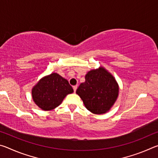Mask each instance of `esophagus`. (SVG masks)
<instances>
[{"instance_id":"esophagus-1","label":"esophagus","mask_w":158,"mask_h":158,"mask_svg":"<svg viewBox=\"0 0 158 158\" xmlns=\"http://www.w3.org/2000/svg\"><path fill=\"white\" fill-rule=\"evenodd\" d=\"M77 89V85H74V86H73V89H74V93L76 92Z\"/></svg>"}]
</instances>
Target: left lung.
Returning a JSON list of instances; mask_svg holds the SVG:
<instances>
[{
	"label": "left lung",
	"mask_w": 158,
	"mask_h": 158,
	"mask_svg": "<svg viewBox=\"0 0 158 158\" xmlns=\"http://www.w3.org/2000/svg\"><path fill=\"white\" fill-rule=\"evenodd\" d=\"M85 79L76 93L90 112L95 114L106 113L114 105L118 95L119 88L116 79L102 67L89 71Z\"/></svg>",
	"instance_id": "obj_1"
}]
</instances>
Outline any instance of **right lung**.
Masks as SVG:
<instances>
[{"label": "right lung", "instance_id": "obj_1", "mask_svg": "<svg viewBox=\"0 0 158 158\" xmlns=\"http://www.w3.org/2000/svg\"><path fill=\"white\" fill-rule=\"evenodd\" d=\"M73 92L68 80L52 73L37 82L32 89V98L40 108L49 111L59 106L65 96Z\"/></svg>", "mask_w": 158, "mask_h": 158}]
</instances>
